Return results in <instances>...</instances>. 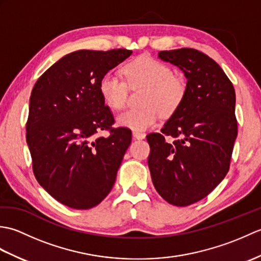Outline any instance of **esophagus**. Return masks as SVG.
I'll return each mask as SVG.
<instances>
[{
  "instance_id": "1",
  "label": "esophagus",
  "mask_w": 261,
  "mask_h": 261,
  "mask_svg": "<svg viewBox=\"0 0 261 261\" xmlns=\"http://www.w3.org/2000/svg\"><path fill=\"white\" fill-rule=\"evenodd\" d=\"M134 137H135V139H138V140H142V139H145V138H146V135L143 134V132H139V131H134Z\"/></svg>"
}]
</instances>
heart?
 <instances>
[{"mask_svg":"<svg viewBox=\"0 0 261 261\" xmlns=\"http://www.w3.org/2000/svg\"><path fill=\"white\" fill-rule=\"evenodd\" d=\"M125 81L113 74H105L98 83L103 102L112 110L124 108L127 85L143 87L139 109L127 110L116 118L121 126L145 131L157 123L162 113L171 116L181 107L187 94V84L182 77L175 75L170 66L150 56H142L125 65L122 69Z\"/></svg>","mask_w":261,"mask_h":261,"instance_id":"heart-1","label":"heart"}]
</instances>
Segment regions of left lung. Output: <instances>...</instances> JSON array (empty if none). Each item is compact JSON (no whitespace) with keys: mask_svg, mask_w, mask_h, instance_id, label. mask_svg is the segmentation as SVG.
Returning <instances> with one entry per match:
<instances>
[{"mask_svg":"<svg viewBox=\"0 0 261 261\" xmlns=\"http://www.w3.org/2000/svg\"><path fill=\"white\" fill-rule=\"evenodd\" d=\"M158 56L184 71L187 94L162 132L147 136L148 166L159 195L187 206L207 196L228 174L238 135L236 92L222 68L202 51L181 48Z\"/></svg>","mask_w":261,"mask_h":261,"instance_id":"8db88e82","label":"left lung"}]
</instances>
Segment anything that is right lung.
Segmentation results:
<instances>
[{
    "label": "right lung",
    "mask_w": 261,
    "mask_h": 261,
    "mask_svg": "<svg viewBox=\"0 0 261 261\" xmlns=\"http://www.w3.org/2000/svg\"><path fill=\"white\" fill-rule=\"evenodd\" d=\"M132 54L127 49L77 50L43 73L32 88L25 124L32 170L58 202L76 210L96 206L112 190L131 143L98 91L102 76ZM108 130L107 137H96Z\"/></svg>",
    "instance_id": "right-lung-1"
}]
</instances>
